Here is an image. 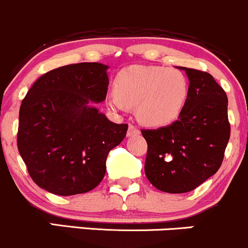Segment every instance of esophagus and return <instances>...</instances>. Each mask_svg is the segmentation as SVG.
I'll use <instances>...</instances> for the list:
<instances>
[{
	"label": "esophagus",
	"mask_w": 248,
	"mask_h": 248,
	"mask_svg": "<svg viewBox=\"0 0 248 248\" xmlns=\"http://www.w3.org/2000/svg\"><path fill=\"white\" fill-rule=\"evenodd\" d=\"M139 135V129L135 124L129 123V130H127V136H135Z\"/></svg>",
	"instance_id": "1"
}]
</instances>
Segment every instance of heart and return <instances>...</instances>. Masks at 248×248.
Listing matches in <instances>:
<instances>
[{
    "mask_svg": "<svg viewBox=\"0 0 248 248\" xmlns=\"http://www.w3.org/2000/svg\"><path fill=\"white\" fill-rule=\"evenodd\" d=\"M115 90L108 102L118 110L137 107L141 123L160 126L173 122L182 112L188 83L182 71L164 66L131 65L119 71Z\"/></svg>",
    "mask_w": 248,
    "mask_h": 248,
    "instance_id": "obj_1",
    "label": "heart"
}]
</instances>
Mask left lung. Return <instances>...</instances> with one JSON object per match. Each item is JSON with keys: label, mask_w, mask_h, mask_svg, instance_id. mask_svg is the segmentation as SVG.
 <instances>
[{"label": "left lung", "mask_w": 248, "mask_h": 248, "mask_svg": "<svg viewBox=\"0 0 248 248\" xmlns=\"http://www.w3.org/2000/svg\"><path fill=\"white\" fill-rule=\"evenodd\" d=\"M184 69L190 85L177 121L168 126L141 129L147 143L145 174L155 187L185 193L198 187L221 166L231 125L226 93L212 75Z\"/></svg>", "instance_id": "1"}]
</instances>
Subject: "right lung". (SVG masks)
<instances>
[{
	"instance_id": "obj_1",
	"label": "right lung",
	"mask_w": 248,
	"mask_h": 248,
	"mask_svg": "<svg viewBox=\"0 0 248 248\" xmlns=\"http://www.w3.org/2000/svg\"><path fill=\"white\" fill-rule=\"evenodd\" d=\"M107 65L76 63L41 76L19 108L17 149L29 176L60 196L85 193L104 178L111 149L127 124L110 122L93 102L108 93Z\"/></svg>"
}]
</instances>
